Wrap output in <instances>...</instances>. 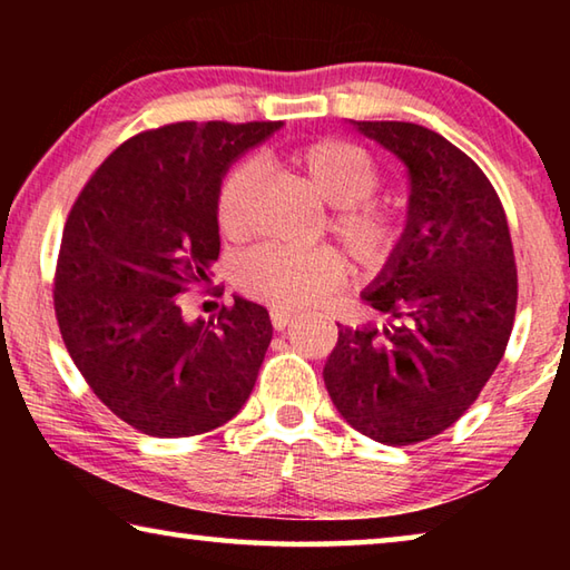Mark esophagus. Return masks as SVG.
<instances>
[{
    "instance_id": "esophagus-1",
    "label": "esophagus",
    "mask_w": 570,
    "mask_h": 570,
    "mask_svg": "<svg viewBox=\"0 0 570 570\" xmlns=\"http://www.w3.org/2000/svg\"><path fill=\"white\" fill-rule=\"evenodd\" d=\"M296 320V312H288V308H272V324L274 330H286L288 324H292Z\"/></svg>"
}]
</instances>
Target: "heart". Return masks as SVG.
<instances>
[{
  "mask_svg": "<svg viewBox=\"0 0 570 570\" xmlns=\"http://www.w3.org/2000/svg\"><path fill=\"white\" fill-rule=\"evenodd\" d=\"M304 186L334 206L326 228L346 254L364 268L390 262L402 240V220L387 206L370 200L380 186V173L366 153L346 140H314L286 156ZM258 188V166L240 160L220 180L216 193V224L220 234L240 240L250 230ZM238 288L248 296L282 308L322 302L344 282V262L334 248L284 250L256 248L238 266Z\"/></svg>",
  "mask_w": 570,
  "mask_h": 570,
  "instance_id": "b5f03b06",
  "label": "heart"
}]
</instances>
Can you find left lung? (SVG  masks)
<instances>
[{"label":"left lung","mask_w":570,"mask_h":570,"mask_svg":"<svg viewBox=\"0 0 570 570\" xmlns=\"http://www.w3.org/2000/svg\"><path fill=\"white\" fill-rule=\"evenodd\" d=\"M410 173L400 248L364 302L390 330L342 326L324 384L342 417L384 445L455 424L505 354L518 268L503 204L470 156L414 122H354Z\"/></svg>","instance_id":"8db88e82"}]
</instances>
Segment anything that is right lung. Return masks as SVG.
Instances as JSON below:
<instances>
[{
	"mask_svg": "<svg viewBox=\"0 0 570 570\" xmlns=\"http://www.w3.org/2000/svg\"><path fill=\"white\" fill-rule=\"evenodd\" d=\"M282 122H170L112 150L62 230L55 316L105 407L153 438L204 435L254 390L272 342L264 306L236 298L208 322L183 316L218 258L216 193L240 153Z\"/></svg>",
	"mask_w": 570,
	"mask_h": 570,
	"instance_id": "1",
	"label": "right lung"
}]
</instances>
